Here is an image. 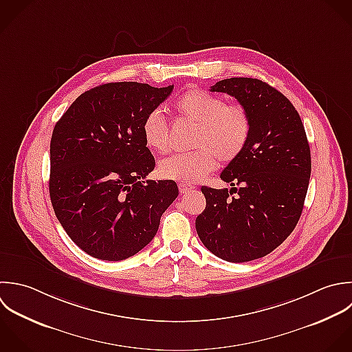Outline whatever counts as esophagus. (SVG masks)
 <instances>
[{"label":"esophagus","mask_w":352,"mask_h":352,"mask_svg":"<svg viewBox=\"0 0 352 352\" xmlns=\"http://www.w3.org/2000/svg\"><path fill=\"white\" fill-rule=\"evenodd\" d=\"M178 189H179V193H181V195H184V193H188L189 190L195 189V186H193V185H189V184L179 182V184H178Z\"/></svg>","instance_id":"34e87169"}]
</instances>
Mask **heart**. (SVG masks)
<instances>
[{
    "mask_svg": "<svg viewBox=\"0 0 352 352\" xmlns=\"http://www.w3.org/2000/svg\"><path fill=\"white\" fill-rule=\"evenodd\" d=\"M178 116L196 124L189 153H177L159 163L157 173L164 179L193 184L203 179L221 163L234 162L248 145L252 120L243 104H226L217 94L201 89L185 91L174 105ZM145 145L157 153L170 149L168 127L160 111L149 112L142 123Z\"/></svg>",
    "mask_w": 352,
    "mask_h": 352,
    "instance_id": "1",
    "label": "heart"
}]
</instances>
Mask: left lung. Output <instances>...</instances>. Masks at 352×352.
Listing matches in <instances>:
<instances>
[{
	"label": "left lung",
	"instance_id": "8db88e82",
	"mask_svg": "<svg viewBox=\"0 0 352 352\" xmlns=\"http://www.w3.org/2000/svg\"><path fill=\"white\" fill-rule=\"evenodd\" d=\"M211 91L247 107L252 130L244 152L221 174L233 188H201L207 204L196 230L218 258L250 262L281 245L299 222L311 174L310 145L292 102L266 82L229 78Z\"/></svg>",
	"mask_w": 352,
	"mask_h": 352
}]
</instances>
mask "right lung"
Returning a JSON list of instances; mask_svg holds the SVG:
<instances>
[{"label":"right lung","instance_id":"add662e5","mask_svg":"<svg viewBox=\"0 0 352 352\" xmlns=\"http://www.w3.org/2000/svg\"><path fill=\"white\" fill-rule=\"evenodd\" d=\"M112 82L82 93L50 140L49 195L69 239L87 255L123 261L148 245L178 196L171 179L152 181L155 157L142 123L173 91Z\"/></svg>","mask_w":352,"mask_h":352}]
</instances>
